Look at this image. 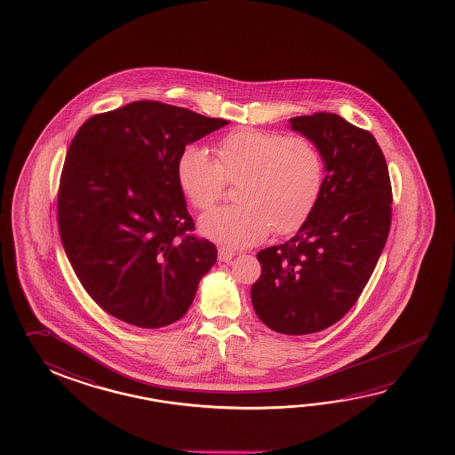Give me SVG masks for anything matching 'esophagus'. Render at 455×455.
Listing matches in <instances>:
<instances>
[{
	"label": "esophagus",
	"mask_w": 455,
	"mask_h": 455,
	"mask_svg": "<svg viewBox=\"0 0 455 455\" xmlns=\"http://www.w3.org/2000/svg\"><path fill=\"white\" fill-rule=\"evenodd\" d=\"M235 258V252H233L232 249L228 248H219V260L220 262H232V259Z\"/></svg>",
	"instance_id": "1"
}]
</instances>
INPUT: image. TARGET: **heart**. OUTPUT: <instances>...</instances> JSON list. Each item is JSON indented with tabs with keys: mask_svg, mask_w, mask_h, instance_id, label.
Segmentation results:
<instances>
[{
	"mask_svg": "<svg viewBox=\"0 0 455 455\" xmlns=\"http://www.w3.org/2000/svg\"><path fill=\"white\" fill-rule=\"evenodd\" d=\"M215 159L197 146L181 151L177 180L191 206L206 211L222 196L225 181L236 183L235 201L199 220V230L227 248H248L276 235L296 232L307 220L323 188L325 165L306 137L241 129L217 141Z\"/></svg>",
	"mask_w": 455,
	"mask_h": 455,
	"instance_id": "heart-1",
	"label": "heart"
}]
</instances>
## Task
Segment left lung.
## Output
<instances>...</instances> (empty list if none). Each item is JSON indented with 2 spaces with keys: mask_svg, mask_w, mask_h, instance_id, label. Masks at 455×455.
Returning a JSON list of instances; mask_svg holds the SVG:
<instances>
[{
  "mask_svg": "<svg viewBox=\"0 0 455 455\" xmlns=\"http://www.w3.org/2000/svg\"><path fill=\"white\" fill-rule=\"evenodd\" d=\"M317 146L323 188L291 240L259 251L251 288L258 317L283 335H309L351 310L375 270L391 227V181L377 140L331 112L290 119Z\"/></svg>",
  "mask_w": 455,
  "mask_h": 455,
  "instance_id": "8db88e82",
  "label": "left lung"
}]
</instances>
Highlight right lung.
<instances>
[{
	"label": "right lung",
	"instance_id": "1",
	"mask_svg": "<svg viewBox=\"0 0 455 455\" xmlns=\"http://www.w3.org/2000/svg\"><path fill=\"white\" fill-rule=\"evenodd\" d=\"M230 124L157 101L98 114L78 129L58 195L60 241L85 291L141 328L180 320L217 260L177 180L189 143Z\"/></svg>",
	"mask_w": 455,
	"mask_h": 455
}]
</instances>
